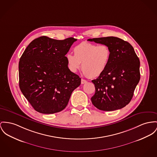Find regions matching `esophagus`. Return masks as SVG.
<instances>
[{
  "label": "esophagus",
  "instance_id": "obj_1",
  "mask_svg": "<svg viewBox=\"0 0 157 157\" xmlns=\"http://www.w3.org/2000/svg\"><path fill=\"white\" fill-rule=\"evenodd\" d=\"M81 83H82V84L86 83H87V81H86V80H84V79H82V80H81Z\"/></svg>",
  "mask_w": 157,
  "mask_h": 157
}]
</instances>
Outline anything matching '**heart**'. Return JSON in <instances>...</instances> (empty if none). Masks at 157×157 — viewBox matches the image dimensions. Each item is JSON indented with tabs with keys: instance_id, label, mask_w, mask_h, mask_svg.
I'll return each mask as SVG.
<instances>
[{
	"instance_id": "heart-1",
	"label": "heart",
	"mask_w": 157,
	"mask_h": 157,
	"mask_svg": "<svg viewBox=\"0 0 157 157\" xmlns=\"http://www.w3.org/2000/svg\"><path fill=\"white\" fill-rule=\"evenodd\" d=\"M73 55L68 53L66 59L70 70L75 73L80 68L84 74L91 78L100 76L106 70L111 57V51L106 44L98 45L82 42L74 47Z\"/></svg>"
}]
</instances>
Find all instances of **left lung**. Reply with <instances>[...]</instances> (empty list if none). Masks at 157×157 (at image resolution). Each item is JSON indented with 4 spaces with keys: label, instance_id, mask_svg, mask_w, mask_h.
<instances>
[{
    "label": "left lung",
    "instance_id": "obj_1",
    "mask_svg": "<svg viewBox=\"0 0 157 157\" xmlns=\"http://www.w3.org/2000/svg\"><path fill=\"white\" fill-rule=\"evenodd\" d=\"M88 41L108 45L111 51L104 73L92 80L95 93L92 97L98 109L111 111L125 106L132 100L140 80V61L133 46L118 37L89 39Z\"/></svg>",
    "mask_w": 157,
    "mask_h": 157
}]
</instances>
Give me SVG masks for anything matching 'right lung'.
<instances>
[{
  "mask_svg": "<svg viewBox=\"0 0 157 157\" xmlns=\"http://www.w3.org/2000/svg\"><path fill=\"white\" fill-rule=\"evenodd\" d=\"M77 39L63 40L42 36L33 40L19 62L21 92L37 112L51 114L63 110L80 77L68 67L65 55Z\"/></svg>",
  "mask_w": 157,
  "mask_h": 157,
  "instance_id": "right-lung-1",
  "label": "right lung"
}]
</instances>
